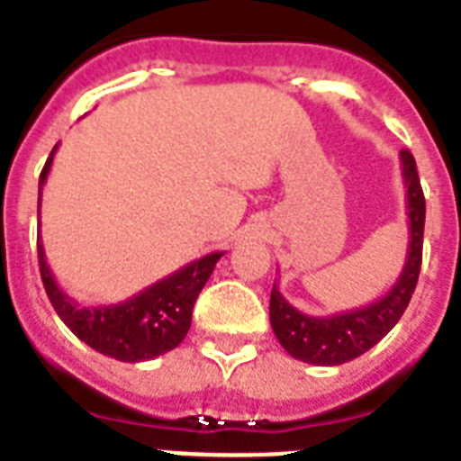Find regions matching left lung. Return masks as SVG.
<instances>
[{
	"label": "left lung",
	"instance_id": "obj_1",
	"mask_svg": "<svg viewBox=\"0 0 461 461\" xmlns=\"http://www.w3.org/2000/svg\"><path fill=\"white\" fill-rule=\"evenodd\" d=\"M402 175L406 187V216H409V249H406L404 269L397 284L375 303L358 310H346L339 315L312 317L294 308L281 295L276 281L271 288L269 320L271 330L294 358L312 366H341L358 358L383 337L404 315L411 301L413 288L419 281L420 252H423V226H426V197L420 190L416 160L409 151L399 153Z\"/></svg>",
	"mask_w": 461,
	"mask_h": 461
}]
</instances>
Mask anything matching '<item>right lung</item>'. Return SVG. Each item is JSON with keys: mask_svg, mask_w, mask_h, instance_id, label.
Here are the masks:
<instances>
[{"mask_svg": "<svg viewBox=\"0 0 461 461\" xmlns=\"http://www.w3.org/2000/svg\"><path fill=\"white\" fill-rule=\"evenodd\" d=\"M55 151L57 146L45 160L41 182H38V219H41L42 187H45L50 167H52ZM221 257L223 252L199 257L122 303L86 308L59 288L50 271L48 259H45V248L38 238L42 286H45V294H48L52 308L57 310V315L62 317V322L84 344H88L103 356L124 360V363L151 360L156 356L173 351L175 346H180L182 339L190 331L194 301L202 294V288L209 281Z\"/></svg>", "mask_w": 461, "mask_h": 461, "instance_id": "obj_1", "label": "right lung"}]
</instances>
